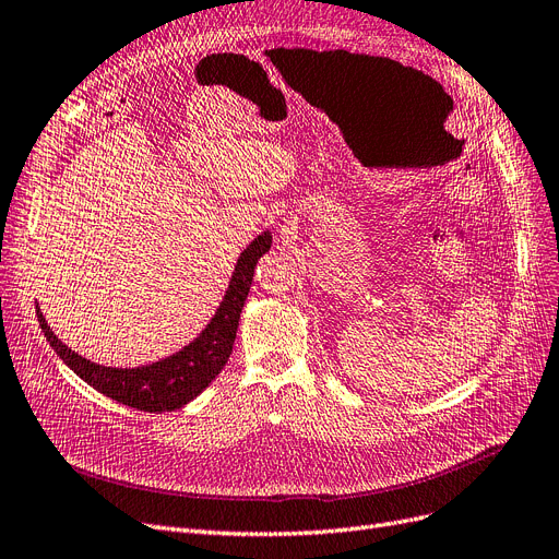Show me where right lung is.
<instances>
[{
    "instance_id": "right-lung-1",
    "label": "right lung",
    "mask_w": 559,
    "mask_h": 559,
    "mask_svg": "<svg viewBox=\"0 0 559 559\" xmlns=\"http://www.w3.org/2000/svg\"><path fill=\"white\" fill-rule=\"evenodd\" d=\"M269 248H272V233L264 230L237 258L227 290L216 308V313L206 322L202 332L189 345H183L179 353L152 364L135 368H112L94 364L80 357L75 349H71L55 336L38 306L36 318L57 357L80 380H85L90 386L100 391L103 396L142 412H173L200 396L216 380L227 359H230L237 338L239 316L248 290H251L255 264Z\"/></svg>"
}]
</instances>
